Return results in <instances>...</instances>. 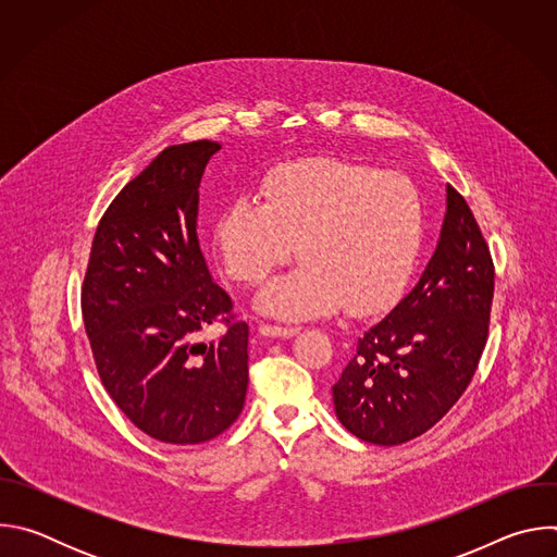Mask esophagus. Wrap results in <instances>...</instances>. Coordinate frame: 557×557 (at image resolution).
Listing matches in <instances>:
<instances>
[{
	"label": "esophagus",
	"mask_w": 557,
	"mask_h": 557,
	"mask_svg": "<svg viewBox=\"0 0 557 557\" xmlns=\"http://www.w3.org/2000/svg\"><path fill=\"white\" fill-rule=\"evenodd\" d=\"M258 331H260V335L273 337V339H286V337H293V335L299 333L293 326H275V324H260Z\"/></svg>",
	"instance_id": "esophagus-1"
}]
</instances>
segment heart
<instances>
[{"instance_id":"1","label":"heart","mask_w":557,"mask_h":557,"mask_svg":"<svg viewBox=\"0 0 557 557\" xmlns=\"http://www.w3.org/2000/svg\"><path fill=\"white\" fill-rule=\"evenodd\" d=\"M264 202L233 200L215 222L226 273L260 284L300 243L304 264L262 290L258 304L284 320L346 310L376 314L399 299L425 243V205L412 178L337 156L273 168Z\"/></svg>"}]
</instances>
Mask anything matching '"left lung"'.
<instances>
[{
    "label": "left lung",
    "mask_w": 557,
    "mask_h": 557,
    "mask_svg": "<svg viewBox=\"0 0 557 557\" xmlns=\"http://www.w3.org/2000/svg\"><path fill=\"white\" fill-rule=\"evenodd\" d=\"M492 299L490 247L465 198L447 185L441 240L421 280L359 337L333 385L342 425L387 447L434 428L479 368Z\"/></svg>",
    "instance_id": "left-lung-1"
}]
</instances>
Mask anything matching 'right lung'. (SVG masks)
Returning <instances> with one entry per match:
<instances>
[{
  "mask_svg": "<svg viewBox=\"0 0 557 557\" xmlns=\"http://www.w3.org/2000/svg\"><path fill=\"white\" fill-rule=\"evenodd\" d=\"M213 140L172 145L106 209L82 288L92 357L114 404L156 441L196 445L243 412L249 326L211 280L198 243V187ZM227 331L211 345L209 323Z\"/></svg>",
  "mask_w": 557,
  "mask_h": 557,
  "instance_id": "right-lung-1",
  "label": "right lung"
}]
</instances>
